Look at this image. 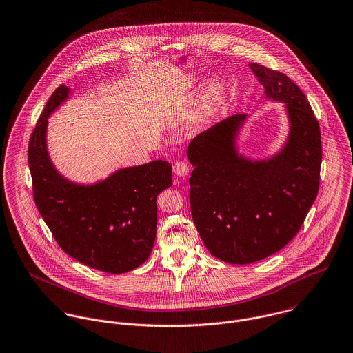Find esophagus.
I'll list each match as a JSON object with an SVG mask.
<instances>
[{
    "instance_id": "34e87169",
    "label": "esophagus",
    "mask_w": 353,
    "mask_h": 353,
    "mask_svg": "<svg viewBox=\"0 0 353 353\" xmlns=\"http://www.w3.org/2000/svg\"><path fill=\"white\" fill-rule=\"evenodd\" d=\"M174 172L175 175L181 176V178H185L188 176L189 174V165L186 161H178L174 164Z\"/></svg>"
}]
</instances>
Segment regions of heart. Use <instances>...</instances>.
Here are the masks:
<instances>
[{
	"mask_svg": "<svg viewBox=\"0 0 353 353\" xmlns=\"http://www.w3.org/2000/svg\"><path fill=\"white\" fill-rule=\"evenodd\" d=\"M196 79L195 77H185L182 79H179L178 85H176V90H174L172 93V99H175L179 94H182L183 92H189L192 90L196 86ZM225 88L224 85L220 81H212L210 83H208L201 96L198 98V105H196V124H205L220 108L223 98H224Z\"/></svg>",
	"mask_w": 353,
	"mask_h": 353,
	"instance_id": "b5f03b06",
	"label": "heart"
}]
</instances>
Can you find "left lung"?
Masks as SVG:
<instances>
[{"label":"left lung","instance_id":"left-lung-1","mask_svg":"<svg viewBox=\"0 0 353 353\" xmlns=\"http://www.w3.org/2000/svg\"><path fill=\"white\" fill-rule=\"evenodd\" d=\"M265 98L283 102L289 137L282 150L251 161L236 139L247 114H234L194 137L188 158L195 228L213 256L250 264L282 250L298 233L320 188V124L301 89L281 71L250 63Z\"/></svg>","mask_w":353,"mask_h":353}]
</instances>
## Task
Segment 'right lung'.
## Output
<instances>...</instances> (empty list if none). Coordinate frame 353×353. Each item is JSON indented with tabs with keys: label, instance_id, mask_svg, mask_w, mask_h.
Instances as JSON below:
<instances>
[{
	"label": "right lung",
	"instance_id": "1",
	"mask_svg": "<svg viewBox=\"0 0 353 353\" xmlns=\"http://www.w3.org/2000/svg\"><path fill=\"white\" fill-rule=\"evenodd\" d=\"M70 94L59 86L50 97L28 147L34 203L59 247L75 260L109 274L143 264L157 237V196L172 185L168 161L117 170L94 185H78L52 164L47 150L51 113Z\"/></svg>",
	"mask_w": 353,
	"mask_h": 353
}]
</instances>
